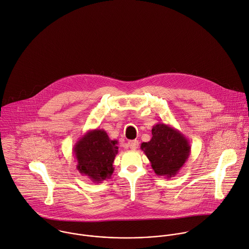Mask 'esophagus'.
I'll use <instances>...</instances> for the list:
<instances>
[{"label":"esophagus","instance_id":"obj_1","mask_svg":"<svg viewBox=\"0 0 249 249\" xmlns=\"http://www.w3.org/2000/svg\"><path fill=\"white\" fill-rule=\"evenodd\" d=\"M128 144H129V146L132 150H137V148L139 147V142L136 141V140L135 141H130L128 142Z\"/></svg>","mask_w":249,"mask_h":249}]
</instances>
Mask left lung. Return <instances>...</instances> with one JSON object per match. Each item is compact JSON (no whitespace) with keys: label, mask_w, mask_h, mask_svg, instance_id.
Returning a JSON list of instances; mask_svg holds the SVG:
<instances>
[{"label":"left lung","mask_w":249,"mask_h":249,"mask_svg":"<svg viewBox=\"0 0 249 249\" xmlns=\"http://www.w3.org/2000/svg\"><path fill=\"white\" fill-rule=\"evenodd\" d=\"M154 173L167 178H174L190 156L188 140L178 129L165 123L152 127V138L142 143Z\"/></svg>","instance_id":"left-lung-1"}]
</instances>
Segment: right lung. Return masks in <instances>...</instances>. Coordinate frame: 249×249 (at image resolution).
Here are the masks:
<instances>
[{"mask_svg": "<svg viewBox=\"0 0 249 249\" xmlns=\"http://www.w3.org/2000/svg\"><path fill=\"white\" fill-rule=\"evenodd\" d=\"M118 142L108 138L103 129L88 131L73 146L78 172L93 182L100 183L113 174V161L118 153Z\"/></svg>", "mask_w": 249, "mask_h": 249, "instance_id": "add662e5", "label": "right lung"}]
</instances>
